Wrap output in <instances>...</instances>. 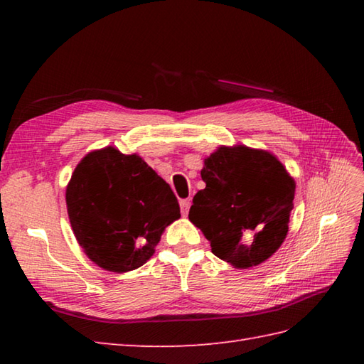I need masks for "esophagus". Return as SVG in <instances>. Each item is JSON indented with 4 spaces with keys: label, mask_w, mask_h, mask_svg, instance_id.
Returning <instances> with one entry per match:
<instances>
[{
    "label": "esophagus",
    "mask_w": 364,
    "mask_h": 364,
    "mask_svg": "<svg viewBox=\"0 0 364 364\" xmlns=\"http://www.w3.org/2000/svg\"><path fill=\"white\" fill-rule=\"evenodd\" d=\"M180 206H181V213H183V215H188V213H189V208H191V198L181 200V202H180Z\"/></svg>",
    "instance_id": "1"
}]
</instances>
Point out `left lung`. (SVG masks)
Wrapping results in <instances>:
<instances>
[{
	"mask_svg": "<svg viewBox=\"0 0 364 364\" xmlns=\"http://www.w3.org/2000/svg\"><path fill=\"white\" fill-rule=\"evenodd\" d=\"M189 220L215 257L236 269L259 266L288 235L296 181L274 153L220 145L205 158Z\"/></svg>",
	"mask_w": 364,
	"mask_h": 364,
	"instance_id": "obj_1",
	"label": "left lung"
}]
</instances>
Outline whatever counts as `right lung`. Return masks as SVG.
Instances as JSON below:
<instances>
[{
  "label": "right lung",
  "instance_id": "1",
  "mask_svg": "<svg viewBox=\"0 0 364 364\" xmlns=\"http://www.w3.org/2000/svg\"><path fill=\"white\" fill-rule=\"evenodd\" d=\"M65 203L82 252L117 274L144 266L164 230L181 218L168 184L137 153L123 154L111 145L78 162Z\"/></svg>",
  "mask_w": 364,
  "mask_h": 364
}]
</instances>
